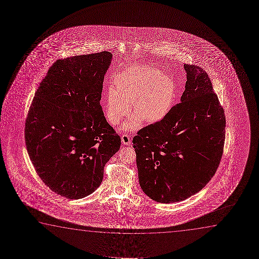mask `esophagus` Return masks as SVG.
I'll return each instance as SVG.
<instances>
[{"instance_id": "1", "label": "esophagus", "mask_w": 259, "mask_h": 259, "mask_svg": "<svg viewBox=\"0 0 259 259\" xmlns=\"http://www.w3.org/2000/svg\"><path fill=\"white\" fill-rule=\"evenodd\" d=\"M131 140V137L129 135H123L121 136V142L124 145H130Z\"/></svg>"}]
</instances>
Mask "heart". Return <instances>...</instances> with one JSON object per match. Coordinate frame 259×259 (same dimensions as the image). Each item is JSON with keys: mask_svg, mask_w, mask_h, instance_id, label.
<instances>
[{"mask_svg": "<svg viewBox=\"0 0 259 259\" xmlns=\"http://www.w3.org/2000/svg\"><path fill=\"white\" fill-rule=\"evenodd\" d=\"M175 95V85L169 75L142 66H133L114 78L113 89L107 92L103 110L107 120L117 124L130 112L123 131H136L142 122L154 124L163 120L169 113Z\"/></svg>", "mask_w": 259, "mask_h": 259, "instance_id": "obj_1", "label": "heart"}]
</instances>
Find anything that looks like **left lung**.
I'll use <instances>...</instances> for the list:
<instances>
[{
	"label": "left lung",
	"mask_w": 259,
	"mask_h": 259,
	"mask_svg": "<svg viewBox=\"0 0 259 259\" xmlns=\"http://www.w3.org/2000/svg\"><path fill=\"white\" fill-rule=\"evenodd\" d=\"M181 102L134 137L139 182L156 202H181L202 190L223 153L226 117L203 69L184 64Z\"/></svg>",
	"instance_id": "left-lung-1"
}]
</instances>
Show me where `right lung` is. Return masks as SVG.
Wrapping results in <instances>:
<instances>
[{
  "instance_id": "right-lung-1",
  "label": "right lung",
  "mask_w": 259,
  "mask_h": 259,
  "mask_svg": "<svg viewBox=\"0 0 259 259\" xmlns=\"http://www.w3.org/2000/svg\"><path fill=\"white\" fill-rule=\"evenodd\" d=\"M108 51L57 60L40 82L25 120V145L41 181L57 195L81 199L98 188L120 137L100 104Z\"/></svg>"
}]
</instances>
